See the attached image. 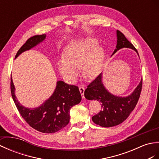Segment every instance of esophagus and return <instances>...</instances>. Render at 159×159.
<instances>
[{
  "label": "esophagus",
  "mask_w": 159,
  "mask_h": 159,
  "mask_svg": "<svg viewBox=\"0 0 159 159\" xmlns=\"http://www.w3.org/2000/svg\"><path fill=\"white\" fill-rule=\"evenodd\" d=\"M79 90L81 94H82V98H85V97H84V91H85V88L83 86H80L79 87Z\"/></svg>",
  "instance_id": "34e87169"
}]
</instances>
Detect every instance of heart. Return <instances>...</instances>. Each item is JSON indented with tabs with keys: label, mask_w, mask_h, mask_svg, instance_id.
<instances>
[{
	"label": "heart",
	"mask_w": 159,
	"mask_h": 159,
	"mask_svg": "<svg viewBox=\"0 0 159 159\" xmlns=\"http://www.w3.org/2000/svg\"><path fill=\"white\" fill-rule=\"evenodd\" d=\"M93 38H82L69 44L64 52V58L57 62L59 73L66 82L74 83L79 75V69L86 78L96 77L101 71L105 62V51Z\"/></svg>",
	"instance_id": "b5f03b06"
}]
</instances>
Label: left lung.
<instances>
[{"instance_id": "left-lung-1", "label": "left lung", "mask_w": 159, "mask_h": 159, "mask_svg": "<svg viewBox=\"0 0 159 159\" xmlns=\"http://www.w3.org/2000/svg\"><path fill=\"white\" fill-rule=\"evenodd\" d=\"M116 47L111 56L122 48H129L139 54L135 47L130 43L121 32L116 30ZM142 86V78L131 94L126 97L114 95L106 89L103 83V73H101L84 91V96L88 100H97L102 105L98 114L92 117L96 125L103 127H111L121 124L129 117L135 107L139 100Z\"/></svg>"}]
</instances>
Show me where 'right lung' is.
Returning a JSON list of instances; mask_svg holds the SVG:
<instances>
[{"mask_svg": "<svg viewBox=\"0 0 159 159\" xmlns=\"http://www.w3.org/2000/svg\"><path fill=\"white\" fill-rule=\"evenodd\" d=\"M46 38V34L35 35L24 43L17 52L15 59L22 53L36 47ZM11 92L20 114L31 127L43 133H54L69 124L70 109L80 103L82 96L77 86L57 81L54 93L39 107H24L17 100L16 89L11 77Z\"/></svg>", "mask_w": 159, "mask_h": 159, "instance_id": "obj_1", "label": "right lung"}]
</instances>
